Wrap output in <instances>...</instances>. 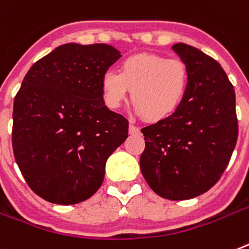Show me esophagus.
Returning a JSON list of instances; mask_svg holds the SVG:
<instances>
[{
  "instance_id": "1",
  "label": "esophagus",
  "mask_w": 249,
  "mask_h": 249,
  "mask_svg": "<svg viewBox=\"0 0 249 249\" xmlns=\"http://www.w3.org/2000/svg\"><path fill=\"white\" fill-rule=\"evenodd\" d=\"M129 133H130L131 135H137L141 133V130H139V128H138L134 123H130V125H129Z\"/></svg>"
}]
</instances>
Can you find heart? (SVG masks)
Listing matches in <instances>:
<instances>
[{
    "mask_svg": "<svg viewBox=\"0 0 249 249\" xmlns=\"http://www.w3.org/2000/svg\"><path fill=\"white\" fill-rule=\"evenodd\" d=\"M189 78L182 60L160 54H134L121 62L119 73L106 71L102 74V96L108 107L118 108L131 89V101L138 114L150 121L163 120L181 105Z\"/></svg>",
    "mask_w": 249,
    "mask_h": 249,
    "instance_id": "b5f03b06",
    "label": "heart"
}]
</instances>
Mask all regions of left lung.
<instances>
[{
  "label": "left lung",
  "mask_w": 249,
  "mask_h": 249,
  "mask_svg": "<svg viewBox=\"0 0 249 249\" xmlns=\"http://www.w3.org/2000/svg\"><path fill=\"white\" fill-rule=\"evenodd\" d=\"M189 87L171 116L142 129L141 171L160 197L187 200L218 182L238 138L235 92L220 64L201 50L175 44Z\"/></svg>",
  "instance_id": "obj_1"
}]
</instances>
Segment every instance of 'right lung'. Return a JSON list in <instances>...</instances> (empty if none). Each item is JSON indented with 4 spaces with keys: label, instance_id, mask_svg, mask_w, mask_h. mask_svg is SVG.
<instances>
[{
    "label": "right lung",
    "instance_id": "add662e5",
    "mask_svg": "<svg viewBox=\"0 0 249 249\" xmlns=\"http://www.w3.org/2000/svg\"><path fill=\"white\" fill-rule=\"evenodd\" d=\"M119 58L107 44H63L26 73L15 96L12 149L41 199L59 205L89 199L107 158L128 138V120L102 99V74Z\"/></svg>",
    "mask_w": 249,
    "mask_h": 249
}]
</instances>
